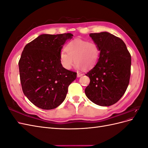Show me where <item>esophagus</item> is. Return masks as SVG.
<instances>
[{
  "label": "esophagus",
  "instance_id": "1",
  "mask_svg": "<svg viewBox=\"0 0 148 148\" xmlns=\"http://www.w3.org/2000/svg\"><path fill=\"white\" fill-rule=\"evenodd\" d=\"M83 74H82V73H77V77L78 78H79V77H81L82 76H83Z\"/></svg>",
  "mask_w": 148,
  "mask_h": 148
}]
</instances>
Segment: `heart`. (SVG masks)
<instances>
[{
    "label": "heart",
    "instance_id": "1",
    "mask_svg": "<svg viewBox=\"0 0 148 148\" xmlns=\"http://www.w3.org/2000/svg\"><path fill=\"white\" fill-rule=\"evenodd\" d=\"M65 50L59 55L62 66L66 70L71 69L74 60L77 69H90L96 65L99 55L97 44L92 41L80 39L72 40L66 44Z\"/></svg>",
    "mask_w": 148,
    "mask_h": 148
}]
</instances>
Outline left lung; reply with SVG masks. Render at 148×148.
Here are the masks:
<instances>
[{
	"mask_svg": "<svg viewBox=\"0 0 148 148\" xmlns=\"http://www.w3.org/2000/svg\"><path fill=\"white\" fill-rule=\"evenodd\" d=\"M99 48L96 65L86 74L90 83L85 89L88 99L101 106L118 102L128 86L131 73V55L120 38L107 32L91 33Z\"/></svg>",
	"mask_w": 148,
	"mask_h": 148,
	"instance_id": "left-lung-1",
	"label": "left lung"
}]
</instances>
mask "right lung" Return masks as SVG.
I'll return each instance as SVG.
<instances>
[{"label":"right lung","instance_id":"obj_1","mask_svg":"<svg viewBox=\"0 0 148 148\" xmlns=\"http://www.w3.org/2000/svg\"><path fill=\"white\" fill-rule=\"evenodd\" d=\"M73 34H44L25 46L18 62L24 95L34 105L44 110L60 106L77 73L62 66L59 55Z\"/></svg>","mask_w":148,"mask_h":148}]
</instances>
